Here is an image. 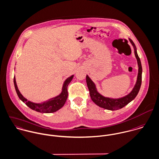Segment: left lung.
<instances>
[{
    "instance_id": "left-lung-1",
    "label": "left lung",
    "mask_w": 159,
    "mask_h": 159,
    "mask_svg": "<svg viewBox=\"0 0 159 159\" xmlns=\"http://www.w3.org/2000/svg\"><path fill=\"white\" fill-rule=\"evenodd\" d=\"M130 43L134 48V55L137 60V63L138 66V73L137 76V80L136 84L131 90V92L128 93L127 95L120 98H112L109 97H106L102 95L99 93L96 89L95 84L92 81V80L89 77L88 75L86 76V81L87 84L90 91V95L92 99V101L95 103L97 106L100 107L104 108L105 109L111 110V111H116L120 109L124 106L127 105L129 102L133 101L135 97L137 96L141 85V80H142V66L140 59L137 53L136 47L131 39H128Z\"/></svg>"
}]
</instances>
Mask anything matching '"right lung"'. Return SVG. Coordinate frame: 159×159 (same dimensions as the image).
I'll use <instances>...</instances> for the list:
<instances>
[{
    "label": "right lung",
    "instance_id": "1",
    "mask_svg": "<svg viewBox=\"0 0 159 159\" xmlns=\"http://www.w3.org/2000/svg\"><path fill=\"white\" fill-rule=\"evenodd\" d=\"M73 77L74 75H72L64 80L62 87V90L58 95L53 97L47 101L39 103L33 102L32 101H28L26 98H25L21 95L17 87L15 77H14L13 82L16 93L19 98L23 102H25L30 108L40 113H52L57 112L61 107H63V106L64 105L68 96L67 86L72 80Z\"/></svg>",
    "mask_w": 159,
    "mask_h": 159
}]
</instances>
